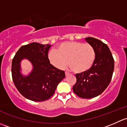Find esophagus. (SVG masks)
<instances>
[{
	"mask_svg": "<svg viewBox=\"0 0 127 127\" xmlns=\"http://www.w3.org/2000/svg\"><path fill=\"white\" fill-rule=\"evenodd\" d=\"M70 73H68V72H65V76H68V75H70Z\"/></svg>",
	"mask_w": 127,
	"mask_h": 127,
	"instance_id": "esophagus-1",
	"label": "esophagus"
}]
</instances>
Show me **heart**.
<instances>
[{"instance_id": "b5f03b06", "label": "heart", "mask_w": 127, "mask_h": 127, "mask_svg": "<svg viewBox=\"0 0 127 127\" xmlns=\"http://www.w3.org/2000/svg\"><path fill=\"white\" fill-rule=\"evenodd\" d=\"M48 58L52 65L57 68H64L68 61L73 72L83 73L92 66L95 60V51L90 44L70 41L61 44L57 51H51Z\"/></svg>"}]
</instances>
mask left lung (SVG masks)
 I'll return each mask as SVG.
<instances>
[{
	"mask_svg": "<svg viewBox=\"0 0 127 127\" xmlns=\"http://www.w3.org/2000/svg\"><path fill=\"white\" fill-rule=\"evenodd\" d=\"M86 40L95 49V62L87 71L76 74L73 91L79 97L92 98L100 95L110 83L114 60L106 44L93 37L86 38Z\"/></svg>",
	"mask_w": 127,
	"mask_h": 127,
	"instance_id": "obj_1",
	"label": "left lung"
}]
</instances>
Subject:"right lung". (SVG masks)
<instances>
[{
  "mask_svg": "<svg viewBox=\"0 0 127 127\" xmlns=\"http://www.w3.org/2000/svg\"><path fill=\"white\" fill-rule=\"evenodd\" d=\"M51 45L32 43L22 46L12 61L11 74L15 86L25 98L34 101H43L54 94L59 83L65 77L64 71L55 68L48 59ZM28 59L33 65L31 74L23 77L20 72V62Z\"/></svg>",
  "mask_w": 127,
  "mask_h": 127,
  "instance_id": "right-lung-1",
  "label": "right lung"
}]
</instances>
